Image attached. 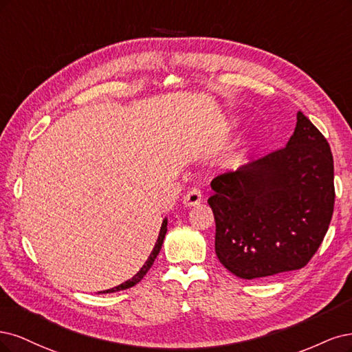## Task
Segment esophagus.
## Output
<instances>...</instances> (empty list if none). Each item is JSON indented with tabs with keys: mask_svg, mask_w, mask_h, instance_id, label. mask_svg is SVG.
I'll return each instance as SVG.
<instances>
[{
	"mask_svg": "<svg viewBox=\"0 0 352 352\" xmlns=\"http://www.w3.org/2000/svg\"><path fill=\"white\" fill-rule=\"evenodd\" d=\"M203 200V195H201V190L199 187H191L184 196V205L186 206H196L199 203Z\"/></svg>",
	"mask_w": 352,
	"mask_h": 352,
	"instance_id": "esophagus-1",
	"label": "esophagus"
}]
</instances>
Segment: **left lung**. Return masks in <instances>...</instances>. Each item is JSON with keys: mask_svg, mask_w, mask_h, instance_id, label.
Wrapping results in <instances>:
<instances>
[{"mask_svg": "<svg viewBox=\"0 0 352 352\" xmlns=\"http://www.w3.org/2000/svg\"><path fill=\"white\" fill-rule=\"evenodd\" d=\"M214 252L243 279L274 276L310 262L331 223L333 157L302 112L287 146L212 179Z\"/></svg>", "mask_w": 352, "mask_h": 352, "instance_id": "left-lung-1", "label": "left lung"}]
</instances>
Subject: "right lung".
Here are the masks:
<instances>
[{"mask_svg":"<svg viewBox=\"0 0 352 352\" xmlns=\"http://www.w3.org/2000/svg\"><path fill=\"white\" fill-rule=\"evenodd\" d=\"M166 223H168L166 219H164L162 226H161V231H160V235H157V240H156V244H155V247H153V250H152L149 258L146 260V263L143 265V267L138 272V274H135L131 279H129V280H126L124 283H121V285H118V287H116V288H112V289H108V291H105V292H116V291H122V289L131 288V287L135 285V283H139V282L143 279V276L147 274V270H149L151 266L153 265L156 256L160 254V252H161V247H162L164 238H165V234H166Z\"/></svg>","mask_w":352,"mask_h":352,"instance_id":"1","label":"right lung"}]
</instances>
